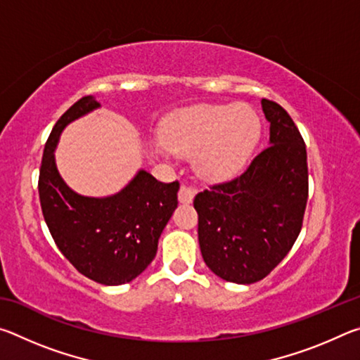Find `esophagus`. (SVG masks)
<instances>
[{"label": "esophagus", "instance_id": "esophagus-1", "mask_svg": "<svg viewBox=\"0 0 360 360\" xmlns=\"http://www.w3.org/2000/svg\"><path fill=\"white\" fill-rule=\"evenodd\" d=\"M193 197H195V191H193L192 187H187V186H184V184H182V186L179 187L178 198H179L181 203H192Z\"/></svg>", "mask_w": 360, "mask_h": 360}]
</instances>
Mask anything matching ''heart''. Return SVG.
<instances>
[{
  "mask_svg": "<svg viewBox=\"0 0 360 360\" xmlns=\"http://www.w3.org/2000/svg\"><path fill=\"white\" fill-rule=\"evenodd\" d=\"M260 138V119L248 105L182 109L163 129L158 155H193V168L210 181L227 179L248 162Z\"/></svg>",
  "mask_w": 360,
  "mask_h": 360,
  "instance_id": "1",
  "label": "heart"
}]
</instances>
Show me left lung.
Segmentation results:
<instances>
[{"label": "left lung", "mask_w": 360, "mask_h": 360, "mask_svg": "<svg viewBox=\"0 0 360 360\" xmlns=\"http://www.w3.org/2000/svg\"><path fill=\"white\" fill-rule=\"evenodd\" d=\"M270 122L268 148L246 172L195 195L198 243L205 264L229 283L264 279L302 230L308 200L307 148L300 131L275 101L262 100Z\"/></svg>", "instance_id": "8db88e82"}]
</instances>
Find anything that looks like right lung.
Instances as JSON below:
<instances>
[{
    "mask_svg": "<svg viewBox=\"0 0 360 360\" xmlns=\"http://www.w3.org/2000/svg\"><path fill=\"white\" fill-rule=\"evenodd\" d=\"M100 108L92 95L76 101L53 127L39 169V200L53 241L79 273L105 285L130 283L157 254L158 238L178 208L179 182L139 169L109 197H85L60 176L56 149L66 125Z\"/></svg>",
    "mask_w": 360,
    "mask_h": 360,
    "instance_id": "obj_1",
    "label": "right lung"
}]
</instances>
